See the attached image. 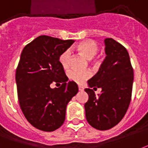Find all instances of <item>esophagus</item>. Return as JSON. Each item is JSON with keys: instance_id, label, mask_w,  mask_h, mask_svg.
Returning <instances> with one entry per match:
<instances>
[{"instance_id": "obj_1", "label": "esophagus", "mask_w": 148, "mask_h": 148, "mask_svg": "<svg viewBox=\"0 0 148 148\" xmlns=\"http://www.w3.org/2000/svg\"><path fill=\"white\" fill-rule=\"evenodd\" d=\"M78 90L83 91V90H84V88H83L82 86H78Z\"/></svg>"}]
</instances>
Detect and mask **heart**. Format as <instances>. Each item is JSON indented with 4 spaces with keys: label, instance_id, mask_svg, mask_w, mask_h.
<instances>
[{
    "label": "heart",
    "instance_id": "1",
    "mask_svg": "<svg viewBox=\"0 0 148 148\" xmlns=\"http://www.w3.org/2000/svg\"><path fill=\"white\" fill-rule=\"evenodd\" d=\"M77 50L80 54L86 58L87 60H92L96 56L99 52V46L96 41L92 40H86L80 42L77 45ZM71 53L70 50H66L60 57V63L63 68L67 69L70 66ZM89 71H81L77 70H71L68 72L69 78L74 82L83 83L85 80L90 77Z\"/></svg>",
    "mask_w": 148,
    "mask_h": 148
}]
</instances>
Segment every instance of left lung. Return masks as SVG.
<instances>
[{
  "label": "left lung",
  "mask_w": 148,
  "mask_h": 148,
  "mask_svg": "<svg viewBox=\"0 0 148 148\" xmlns=\"http://www.w3.org/2000/svg\"><path fill=\"white\" fill-rule=\"evenodd\" d=\"M104 44L107 56L85 89L88 95L85 117L88 124L99 130L111 129L124 117L133 83V70L126 49L112 38H106ZM95 86L102 89L98 97L90 89Z\"/></svg>",
  "instance_id": "1"
}]
</instances>
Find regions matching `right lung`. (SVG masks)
I'll return each instance as SVG.
<instances>
[{"label":"right lung","instance_id":"add662e5","mask_svg":"<svg viewBox=\"0 0 148 148\" xmlns=\"http://www.w3.org/2000/svg\"><path fill=\"white\" fill-rule=\"evenodd\" d=\"M74 40H61L39 36L22 51L16 81L18 102L25 118L38 130L52 132L65 121L66 109L78 92L73 81H68L60 57ZM52 82H60V88L52 89Z\"/></svg>","mask_w":148,"mask_h":148}]
</instances>
